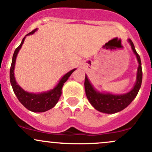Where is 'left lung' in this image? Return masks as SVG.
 <instances>
[{
    "label": "left lung",
    "mask_w": 152,
    "mask_h": 152,
    "mask_svg": "<svg viewBox=\"0 0 152 152\" xmlns=\"http://www.w3.org/2000/svg\"><path fill=\"white\" fill-rule=\"evenodd\" d=\"M128 42L130 44L131 48H132L134 55L136 56L139 64L137 72L136 83L130 91L124 94H112L110 93H100V92L95 90V88L91 84L88 78L86 75L85 83H84L86 94L88 99L91 104L99 112L111 114L115 113L124 110L136 97L139 91V89L141 86L143 72H142L140 58L134 49V44L132 42V40L129 39Z\"/></svg>",
    "instance_id": "obj_1"
}]
</instances>
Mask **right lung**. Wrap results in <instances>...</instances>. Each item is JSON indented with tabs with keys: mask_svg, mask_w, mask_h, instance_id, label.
Listing matches in <instances>:
<instances>
[{
	"mask_svg": "<svg viewBox=\"0 0 152 152\" xmlns=\"http://www.w3.org/2000/svg\"><path fill=\"white\" fill-rule=\"evenodd\" d=\"M37 30V28L34 30V31L30 32L26 36L31 35V34H34ZM26 37L23 39L21 44L19 45L18 48H16L15 53H14L13 57H12V65H11L10 68V75H9L11 85H12L14 92H15V95L17 96L19 101L28 110L35 113L45 112V111L53 108L57 104L58 101L60 99V96L61 95L62 87H63L64 84V83L68 80L69 76L72 74V72L76 69L71 70V71L67 72L66 74L62 77V78L60 80L58 83L52 90L39 94L29 93V92L26 91L16 82V80H15V73H14L17 56H18L20 48H22V45H23V42L25 41Z\"/></svg>",
	"mask_w": 152,
	"mask_h": 152,
	"instance_id": "1",
	"label": "right lung"
}]
</instances>
